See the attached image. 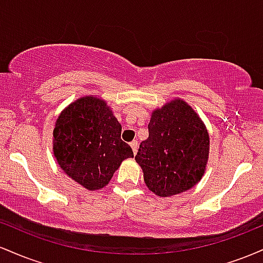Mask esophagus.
Segmentation results:
<instances>
[{"instance_id": "34e87169", "label": "esophagus", "mask_w": 263, "mask_h": 263, "mask_svg": "<svg viewBox=\"0 0 263 263\" xmlns=\"http://www.w3.org/2000/svg\"><path fill=\"white\" fill-rule=\"evenodd\" d=\"M129 146H131L132 151H134V155L137 153V148H138V142L137 141H132L131 143H129Z\"/></svg>"}]
</instances>
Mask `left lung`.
<instances>
[{"instance_id": "8db88e82", "label": "left lung", "mask_w": 263, "mask_h": 263, "mask_svg": "<svg viewBox=\"0 0 263 263\" xmlns=\"http://www.w3.org/2000/svg\"><path fill=\"white\" fill-rule=\"evenodd\" d=\"M148 134L135 157L148 189L170 197L193 188L209 156V135L198 115L186 102L171 101L153 112Z\"/></svg>"}]
</instances>
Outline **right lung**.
<instances>
[{
	"label": "right lung",
	"mask_w": 263,
	"mask_h": 263,
	"mask_svg": "<svg viewBox=\"0 0 263 263\" xmlns=\"http://www.w3.org/2000/svg\"><path fill=\"white\" fill-rule=\"evenodd\" d=\"M53 136L60 168L89 190L106 185L123 159L134 157L112 111L92 96L69 105L57 120Z\"/></svg>",
	"instance_id": "1"
}]
</instances>
